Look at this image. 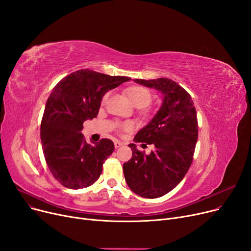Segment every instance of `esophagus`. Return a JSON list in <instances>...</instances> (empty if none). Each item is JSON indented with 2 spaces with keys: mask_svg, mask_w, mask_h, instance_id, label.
I'll list each match as a JSON object with an SVG mask.
<instances>
[{
  "mask_svg": "<svg viewBox=\"0 0 251 251\" xmlns=\"http://www.w3.org/2000/svg\"><path fill=\"white\" fill-rule=\"evenodd\" d=\"M114 144H115V148H116V149H118V148L122 147L124 143H123V142H121V141H119V140H116V141L114 142Z\"/></svg>",
  "mask_w": 251,
  "mask_h": 251,
  "instance_id": "1",
  "label": "esophagus"
}]
</instances>
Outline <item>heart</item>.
I'll return each instance as SVG.
<instances>
[{
  "label": "heart",
  "instance_id": "1",
  "mask_svg": "<svg viewBox=\"0 0 251 251\" xmlns=\"http://www.w3.org/2000/svg\"><path fill=\"white\" fill-rule=\"evenodd\" d=\"M126 95L129 98L130 101L132 102L134 107L141 109V108H146L147 105L150 104L151 100V91L140 85H132L126 89ZM109 98V94H105L102 98V103L107 101ZM122 129L124 131H131L133 129V125L131 123H125L122 125Z\"/></svg>",
  "mask_w": 251,
  "mask_h": 251
}]
</instances>
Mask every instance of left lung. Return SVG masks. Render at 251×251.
<instances>
[{
    "mask_svg": "<svg viewBox=\"0 0 251 251\" xmlns=\"http://www.w3.org/2000/svg\"><path fill=\"white\" fill-rule=\"evenodd\" d=\"M134 81L159 90L163 101L151 122L134 137L136 142L153 144L154 151L146 154L136 144H129L132 157L123 165V172L134 193L156 199L175 188L191 166L199 136L196 111L190 95L171 79Z\"/></svg>",
    "mask_w": 251,
    "mask_h": 251,
    "instance_id": "left-lung-1",
    "label": "left lung"
}]
</instances>
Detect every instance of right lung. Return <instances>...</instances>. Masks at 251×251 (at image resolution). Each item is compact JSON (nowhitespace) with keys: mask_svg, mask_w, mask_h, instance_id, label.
Listing matches in <instances>:
<instances>
[{"mask_svg":"<svg viewBox=\"0 0 251 251\" xmlns=\"http://www.w3.org/2000/svg\"><path fill=\"white\" fill-rule=\"evenodd\" d=\"M129 80L125 76L81 69L52 88L41 124V140L47 165L63 186L88 187L100 178L103 162L115 150L114 143L107 138L87 143L81 133L83 122L98 116L109 90Z\"/></svg>","mask_w":251,"mask_h":251,"instance_id":"add662e5","label":"right lung"}]
</instances>
